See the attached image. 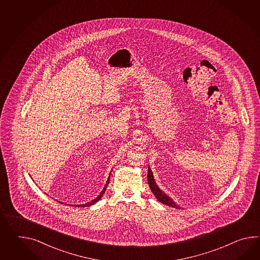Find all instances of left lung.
I'll return each mask as SVG.
<instances>
[{
	"label": "left lung",
	"instance_id": "obj_1",
	"mask_svg": "<svg viewBox=\"0 0 260 260\" xmlns=\"http://www.w3.org/2000/svg\"><path fill=\"white\" fill-rule=\"evenodd\" d=\"M147 181H148V185H149L150 189L152 190L154 196L157 198L158 201L162 203V204H165L166 206L172 207V208L179 209V207L177 206V204L174 202L171 198L168 197L167 194H165V192L160 190L158 186H157V184L155 182V179H154V177H153L152 171H151V169H150L149 166H148V172H147Z\"/></svg>",
	"mask_w": 260,
	"mask_h": 260
}]
</instances>
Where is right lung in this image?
Masks as SVG:
<instances>
[{
  "label": "right lung",
  "mask_w": 260,
  "mask_h": 260,
  "mask_svg": "<svg viewBox=\"0 0 260 260\" xmlns=\"http://www.w3.org/2000/svg\"><path fill=\"white\" fill-rule=\"evenodd\" d=\"M111 175V174H110ZM109 175V177H108L107 181H106V184H105V186H104V188H103V190L101 191V193H100V196H98L96 198H95L94 200H92L91 202L86 203V204H83V205H77L78 207H90V206H92V205H94L95 202H98L99 200H101V198L103 197V194H104V192H105V190H106V188H107L108 184H109V180H110V176Z\"/></svg>",
  "instance_id": "add662e5"
}]
</instances>
